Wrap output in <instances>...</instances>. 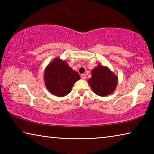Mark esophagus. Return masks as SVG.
<instances>
[{
    "label": "esophagus",
    "instance_id": "34e87169",
    "mask_svg": "<svg viewBox=\"0 0 154 154\" xmlns=\"http://www.w3.org/2000/svg\"><path fill=\"white\" fill-rule=\"evenodd\" d=\"M81 77H82V79H85V78H86V76H85V75L82 74V75H81Z\"/></svg>",
    "mask_w": 154,
    "mask_h": 154
}]
</instances>
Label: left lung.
<instances>
[{
    "instance_id": "left-lung-1",
    "label": "left lung",
    "mask_w": 154,
    "mask_h": 154,
    "mask_svg": "<svg viewBox=\"0 0 154 154\" xmlns=\"http://www.w3.org/2000/svg\"><path fill=\"white\" fill-rule=\"evenodd\" d=\"M88 82L96 95L106 96L116 90L118 78L107 66L98 64L92 69V77L88 79Z\"/></svg>"
}]
</instances>
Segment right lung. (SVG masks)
<instances>
[{"mask_svg": "<svg viewBox=\"0 0 154 154\" xmlns=\"http://www.w3.org/2000/svg\"><path fill=\"white\" fill-rule=\"evenodd\" d=\"M79 79L78 72L60 58H54L44 71L45 87L51 94L58 97L69 94L75 83Z\"/></svg>", "mask_w": 154, "mask_h": 154, "instance_id": "1", "label": "right lung"}]
</instances>
